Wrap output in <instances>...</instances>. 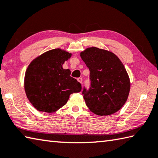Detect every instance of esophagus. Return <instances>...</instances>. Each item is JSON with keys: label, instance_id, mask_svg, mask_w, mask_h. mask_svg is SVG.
I'll return each instance as SVG.
<instances>
[{"label": "esophagus", "instance_id": "obj_1", "mask_svg": "<svg viewBox=\"0 0 158 158\" xmlns=\"http://www.w3.org/2000/svg\"><path fill=\"white\" fill-rule=\"evenodd\" d=\"M77 81H78L79 83H81V84L83 79H82V78H81V77H79V78L77 79Z\"/></svg>", "mask_w": 158, "mask_h": 158}]
</instances>
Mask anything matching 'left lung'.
<instances>
[{
  "label": "left lung",
  "mask_w": 158,
  "mask_h": 158,
  "mask_svg": "<svg viewBox=\"0 0 158 158\" xmlns=\"http://www.w3.org/2000/svg\"><path fill=\"white\" fill-rule=\"evenodd\" d=\"M80 56L90 70V87L82 92L85 104L97 115L116 113L127 102L130 92L124 65L114 53L96 47L87 48Z\"/></svg>",
  "instance_id": "left-lung-1"
}]
</instances>
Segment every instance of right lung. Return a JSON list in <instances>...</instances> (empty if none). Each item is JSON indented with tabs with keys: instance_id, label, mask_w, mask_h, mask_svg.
Segmentation results:
<instances>
[{
	"instance_id": "add662e5",
	"label": "right lung",
	"mask_w": 158,
	"mask_h": 158,
	"mask_svg": "<svg viewBox=\"0 0 158 158\" xmlns=\"http://www.w3.org/2000/svg\"><path fill=\"white\" fill-rule=\"evenodd\" d=\"M71 53L59 48L36 57L25 72L24 88L27 99L36 110L54 113L66 104L71 94L81 90V85L62 65Z\"/></svg>"
}]
</instances>
